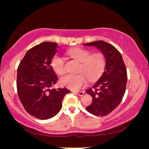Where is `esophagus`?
Here are the masks:
<instances>
[{
  "label": "esophagus",
  "mask_w": 149,
  "mask_h": 149,
  "mask_svg": "<svg viewBox=\"0 0 149 149\" xmlns=\"http://www.w3.org/2000/svg\"><path fill=\"white\" fill-rule=\"evenodd\" d=\"M74 93L77 95H79V96H83L85 94V93L83 91H74Z\"/></svg>",
  "instance_id": "obj_1"
}]
</instances>
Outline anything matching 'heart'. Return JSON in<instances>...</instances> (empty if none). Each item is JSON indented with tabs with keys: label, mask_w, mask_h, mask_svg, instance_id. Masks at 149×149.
Here are the masks:
<instances>
[{
	"label": "heart",
	"mask_w": 149,
	"mask_h": 149,
	"mask_svg": "<svg viewBox=\"0 0 149 149\" xmlns=\"http://www.w3.org/2000/svg\"><path fill=\"white\" fill-rule=\"evenodd\" d=\"M67 54L70 58L80 62L78 74H67L60 79L62 86L71 90H79L86 84V77L89 81L96 80L102 74L104 70L107 59L102 53L91 54L90 51L81 48H74L69 50ZM51 66L56 74L62 75L65 72L64 58L57 54L53 57ZM86 76L85 77L84 76Z\"/></svg>",
	"instance_id": "b5f03b06"
}]
</instances>
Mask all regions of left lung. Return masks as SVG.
Segmentation results:
<instances>
[{
	"instance_id": "8db88e82",
	"label": "left lung",
	"mask_w": 149,
	"mask_h": 149,
	"mask_svg": "<svg viewBox=\"0 0 149 149\" xmlns=\"http://www.w3.org/2000/svg\"><path fill=\"white\" fill-rule=\"evenodd\" d=\"M85 45L97 47L107 59L102 75L93 88L86 90L93 98L86 110L93 115L103 117L114 111L123 99L127 80V70L121 54L112 45L97 40Z\"/></svg>"
}]
</instances>
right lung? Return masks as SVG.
I'll return each instance as SVG.
<instances>
[{"mask_svg":"<svg viewBox=\"0 0 149 149\" xmlns=\"http://www.w3.org/2000/svg\"><path fill=\"white\" fill-rule=\"evenodd\" d=\"M57 43L43 42L26 52L17 68V90L27 113L39 119H50L59 113L66 88L49 89L58 77L51 66Z\"/></svg>","mask_w":149,"mask_h":149,"instance_id":"right-lung-1","label":"right lung"}]
</instances>
